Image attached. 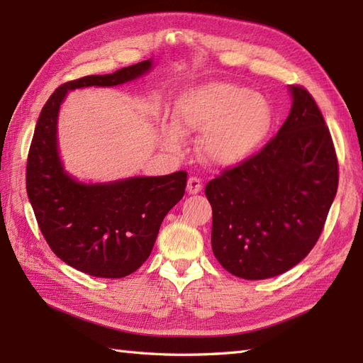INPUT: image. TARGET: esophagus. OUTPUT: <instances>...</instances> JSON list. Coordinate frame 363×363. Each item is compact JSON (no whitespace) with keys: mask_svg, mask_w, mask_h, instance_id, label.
<instances>
[{"mask_svg":"<svg viewBox=\"0 0 363 363\" xmlns=\"http://www.w3.org/2000/svg\"><path fill=\"white\" fill-rule=\"evenodd\" d=\"M203 189V181L198 176H190L187 181V191L190 195H196Z\"/></svg>","mask_w":363,"mask_h":363,"instance_id":"esophagus-1","label":"esophagus"}]
</instances>
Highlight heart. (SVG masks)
Instances as JSON below:
<instances>
[{
  "instance_id": "heart-1",
  "label": "heart",
  "mask_w": 363,
  "mask_h": 363,
  "mask_svg": "<svg viewBox=\"0 0 363 363\" xmlns=\"http://www.w3.org/2000/svg\"><path fill=\"white\" fill-rule=\"evenodd\" d=\"M173 123H162L160 138L169 148L182 142L183 133H204L201 151L212 164H242L265 142L273 125L268 101L230 82H212L190 89L174 106Z\"/></svg>"
}]
</instances>
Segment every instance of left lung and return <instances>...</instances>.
<instances>
[{
	"label": "left lung",
	"mask_w": 363,
	"mask_h": 363,
	"mask_svg": "<svg viewBox=\"0 0 363 363\" xmlns=\"http://www.w3.org/2000/svg\"><path fill=\"white\" fill-rule=\"evenodd\" d=\"M290 91V113L272 140L206 186L215 257L243 279H267L299 264L321 235L337 194L329 128L309 91Z\"/></svg>",
	"instance_id": "8db88e82"
}]
</instances>
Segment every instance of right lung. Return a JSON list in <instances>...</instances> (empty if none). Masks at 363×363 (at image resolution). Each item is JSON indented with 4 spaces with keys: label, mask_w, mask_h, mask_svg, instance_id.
Masks as SVG:
<instances>
[{
    "label": "right lung",
    "mask_w": 363,
    "mask_h": 363,
    "mask_svg": "<svg viewBox=\"0 0 363 363\" xmlns=\"http://www.w3.org/2000/svg\"><path fill=\"white\" fill-rule=\"evenodd\" d=\"M151 65V60H143L112 74L62 84L45 103L30 142L26 190L38 228L59 259L90 276L115 279L142 267L165 215L184 196L187 173L78 182L59 159V107L68 90L118 86L145 74Z\"/></svg>",
    "instance_id": "add662e5"
}]
</instances>
